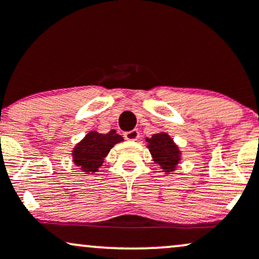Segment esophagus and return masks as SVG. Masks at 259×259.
Listing matches in <instances>:
<instances>
[{"label":"esophagus","instance_id":"1","mask_svg":"<svg viewBox=\"0 0 259 259\" xmlns=\"http://www.w3.org/2000/svg\"><path fill=\"white\" fill-rule=\"evenodd\" d=\"M139 136H140V133L136 129L132 130V132H126L124 134V138L129 140V141H136V140L139 139Z\"/></svg>","mask_w":259,"mask_h":259}]
</instances>
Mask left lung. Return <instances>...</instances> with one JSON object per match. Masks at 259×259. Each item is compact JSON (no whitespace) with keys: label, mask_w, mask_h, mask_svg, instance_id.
<instances>
[{"label":"left lung","mask_w":259,"mask_h":259,"mask_svg":"<svg viewBox=\"0 0 259 259\" xmlns=\"http://www.w3.org/2000/svg\"><path fill=\"white\" fill-rule=\"evenodd\" d=\"M147 148L152 156L153 162L165 174H171L177 170L181 160V151L168 133L160 132L147 138Z\"/></svg>","instance_id":"left-lung-1"}]
</instances>
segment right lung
I'll list each match as a JSON object with an SVG mask.
<instances>
[{
  "mask_svg": "<svg viewBox=\"0 0 259 259\" xmlns=\"http://www.w3.org/2000/svg\"><path fill=\"white\" fill-rule=\"evenodd\" d=\"M124 139L115 130H111L108 134L91 130L74 146L73 163L85 174L97 173L112 147Z\"/></svg>",
  "mask_w": 259,
  "mask_h": 259,
  "instance_id": "1",
  "label": "right lung"
}]
</instances>
